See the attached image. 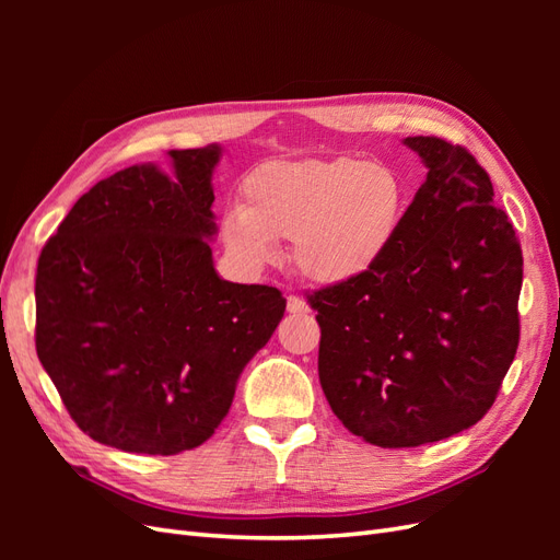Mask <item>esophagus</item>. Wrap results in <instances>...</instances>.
<instances>
[{
	"label": "esophagus",
	"mask_w": 560,
	"mask_h": 560,
	"mask_svg": "<svg viewBox=\"0 0 560 560\" xmlns=\"http://www.w3.org/2000/svg\"><path fill=\"white\" fill-rule=\"evenodd\" d=\"M287 311L294 313V315H306L311 308H308V303L303 301L301 296L290 294V296H287Z\"/></svg>",
	"instance_id": "34e87169"
}]
</instances>
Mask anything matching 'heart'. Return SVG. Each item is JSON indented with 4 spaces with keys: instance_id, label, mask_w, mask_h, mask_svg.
Wrapping results in <instances>:
<instances>
[{
    "instance_id": "b5f03b06",
    "label": "heart",
    "mask_w": 560,
    "mask_h": 560,
    "mask_svg": "<svg viewBox=\"0 0 560 560\" xmlns=\"http://www.w3.org/2000/svg\"><path fill=\"white\" fill-rule=\"evenodd\" d=\"M406 214L401 177L350 156L264 161L241 184V208L224 212L219 233L249 268L278 257L290 241L299 273L322 287L366 278L393 249Z\"/></svg>"
}]
</instances>
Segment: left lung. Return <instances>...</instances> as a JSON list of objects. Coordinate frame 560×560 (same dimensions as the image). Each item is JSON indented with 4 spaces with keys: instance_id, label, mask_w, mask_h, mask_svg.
I'll use <instances>...</instances> for the list:
<instances>
[{
    "instance_id": "1",
    "label": "left lung",
    "mask_w": 560,
    "mask_h": 560,
    "mask_svg": "<svg viewBox=\"0 0 560 560\" xmlns=\"http://www.w3.org/2000/svg\"><path fill=\"white\" fill-rule=\"evenodd\" d=\"M428 167L387 257L308 296L317 371L336 418L364 442H442L493 406L518 348L523 257L493 184L465 147L406 138Z\"/></svg>"
}]
</instances>
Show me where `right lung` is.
<instances>
[{
	"label": "right lung",
	"instance_id": "1",
	"mask_svg": "<svg viewBox=\"0 0 560 560\" xmlns=\"http://www.w3.org/2000/svg\"><path fill=\"white\" fill-rule=\"evenodd\" d=\"M222 147L171 149L173 175L130 165L83 194L37 264V354L100 444L200 446L284 315L268 284L219 278L212 173Z\"/></svg>",
	"mask_w": 560,
	"mask_h": 560
}]
</instances>
